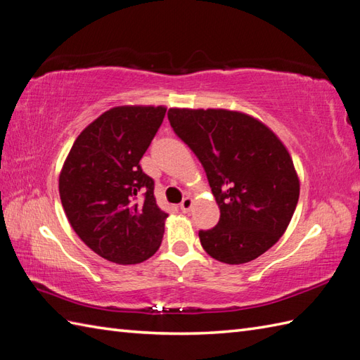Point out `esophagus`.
Masks as SVG:
<instances>
[{
    "instance_id": "obj_1",
    "label": "esophagus",
    "mask_w": 360,
    "mask_h": 360,
    "mask_svg": "<svg viewBox=\"0 0 360 360\" xmlns=\"http://www.w3.org/2000/svg\"><path fill=\"white\" fill-rule=\"evenodd\" d=\"M191 207H193V199H191L190 196L184 198L182 202H181V210H182L184 213H188V212L191 210Z\"/></svg>"
}]
</instances>
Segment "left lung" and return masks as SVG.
<instances>
[{
    "label": "left lung",
    "mask_w": 360,
    "mask_h": 360,
    "mask_svg": "<svg viewBox=\"0 0 360 360\" xmlns=\"http://www.w3.org/2000/svg\"><path fill=\"white\" fill-rule=\"evenodd\" d=\"M174 133L193 150L219 205L216 227L200 245L216 261L239 265L271 248L285 233L299 199L288 150L253 116L225 108H170Z\"/></svg>",
    "instance_id": "1"
}]
</instances>
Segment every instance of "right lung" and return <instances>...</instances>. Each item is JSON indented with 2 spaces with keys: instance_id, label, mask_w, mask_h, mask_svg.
I'll use <instances>...</instances> for the list:
<instances>
[{
  "instance_id": "add662e5",
  "label": "right lung",
  "mask_w": 360,
  "mask_h": 360,
  "mask_svg": "<svg viewBox=\"0 0 360 360\" xmlns=\"http://www.w3.org/2000/svg\"><path fill=\"white\" fill-rule=\"evenodd\" d=\"M164 105H121L104 112L73 142L60 173L67 219L107 261L139 264L160 248L167 214L155 181L139 161L161 127Z\"/></svg>"
}]
</instances>
